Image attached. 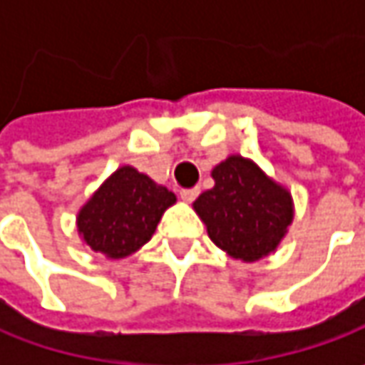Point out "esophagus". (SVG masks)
Listing matches in <instances>:
<instances>
[{
  "mask_svg": "<svg viewBox=\"0 0 365 365\" xmlns=\"http://www.w3.org/2000/svg\"><path fill=\"white\" fill-rule=\"evenodd\" d=\"M199 197V187H192V189H182L180 190V199L185 203H192L195 199Z\"/></svg>",
  "mask_w": 365,
  "mask_h": 365,
  "instance_id": "1",
  "label": "esophagus"
}]
</instances>
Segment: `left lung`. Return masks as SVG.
Segmentation results:
<instances>
[{"instance_id":"obj_1","label":"left lung","mask_w":365,"mask_h":365,"mask_svg":"<svg viewBox=\"0 0 365 365\" xmlns=\"http://www.w3.org/2000/svg\"><path fill=\"white\" fill-rule=\"evenodd\" d=\"M215 187L195 201L209 237L233 258L254 262L270 254L292 221L288 190L254 162L232 156L213 168Z\"/></svg>"}]
</instances>
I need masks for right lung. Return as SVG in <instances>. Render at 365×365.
I'll use <instances>...</instances> for the list:
<instances>
[{
    "label": "right lung",
    "instance_id": "obj_1",
    "mask_svg": "<svg viewBox=\"0 0 365 365\" xmlns=\"http://www.w3.org/2000/svg\"><path fill=\"white\" fill-rule=\"evenodd\" d=\"M175 192L123 166L106 180L78 213V233L107 258H125L152 237Z\"/></svg>",
    "mask_w": 365,
    "mask_h": 365
}]
</instances>
